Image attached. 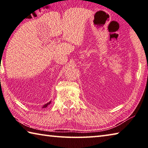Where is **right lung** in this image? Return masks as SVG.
<instances>
[{"instance_id":"right-lung-1","label":"right lung","mask_w":148,"mask_h":148,"mask_svg":"<svg viewBox=\"0 0 148 148\" xmlns=\"http://www.w3.org/2000/svg\"><path fill=\"white\" fill-rule=\"evenodd\" d=\"M50 103H51V101H49V102H48L47 103H46V104H45V105H44V106H43V107H42V108H47V106H48V105H50Z\"/></svg>"}]
</instances>
